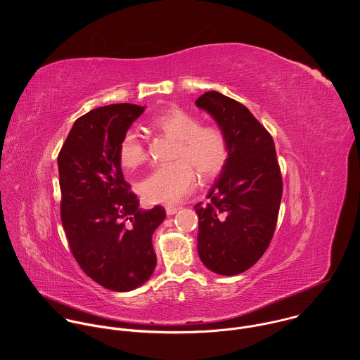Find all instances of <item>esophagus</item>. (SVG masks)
<instances>
[{"instance_id": "obj_1", "label": "esophagus", "mask_w": 360, "mask_h": 360, "mask_svg": "<svg viewBox=\"0 0 360 360\" xmlns=\"http://www.w3.org/2000/svg\"><path fill=\"white\" fill-rule=\"evenodd\" d=\"M177 210H179V207H176V206H166V213H167V216L174 214Z\"/></svg>"}]
</instances>
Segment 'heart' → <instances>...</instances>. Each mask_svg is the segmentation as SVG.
I'll list each match as a JSON object with an SVG mask.
<instances>
[{
    "label": "heart",
    "mask_w": 360,
    "mask_h": 360,
    "mask_svg": "<svg viewBox=\"0 0 360 360\" xmlns=\"http://www.w3.org/2000/svg\"><path fill=\"white\" fill-rule=\"evenodd\" d=\"M151 126L177 141L173 154L177 160L156 167L140 183V194L147 202L170 205L184 200L197 186L193 165L204 179H213L224 169L230 146L221 129L201 126L198 116L177 106L158 113ZM147 156L140 136L126 131L119 144L120 165L131 170L144 165Z\"/></svg>",
    "instance_id": "1"
}]
</instances>
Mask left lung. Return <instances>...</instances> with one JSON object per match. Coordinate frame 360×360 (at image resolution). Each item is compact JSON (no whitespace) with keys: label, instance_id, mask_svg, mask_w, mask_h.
<instances>
[{"label":"left lung","instance_id":"obj_1","mask_svg":"<svg viewBox=\"0 0 360 360\" xmlns=\"http://www.w3.org/2000/svg\"><path fill=\"white\" fill-rule=\"evenodd\" d=\"M223 130L230 154L198 214V254L206 267L234 276L254 266L277 224L283 179L274 141L247 106L217 91L197 101Z\"/></svg>","mask_w":360,"mask_h":360}]
</instances>
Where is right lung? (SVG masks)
<instances>
[{
  "label": "right lung",
  "instance_id": "right-lung-1",
  "mask_svg": "<svg viewBox=\"0 0 360 360\" xmlns=\"http://www.w3.org/2000/svg\"><path fill=\"white\" fill-rule=\"evenodd\" d=\"M146 106L112 103L79 117L58 155L60 219L82 270L110 291L126 292L154 273L153 234L162 206L141 210L124 180L119 144Z\"/></svg>",
  "mask_w": 360,
  "mask_h": 360
}]
</instances>
